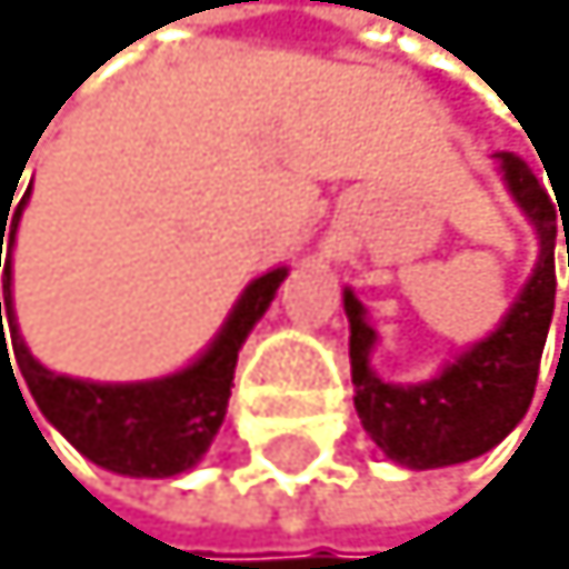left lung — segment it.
I'll return each instance as SVG.
<instances>
[{
  "mask_svg": "<svg viewBox=\"0 0 569 569\" xmlns=\"http://www.w3.org/2000/svg\"><path fill=\"white\" fill-rule=\"evenodd\" d=\"M497 168L503 187L522 209V217L537 231V264L503 312V320L467 346L460 357L449 360L433 379L422 382H386L371 368V352L379 346V330L368 323L363 301L346 287L349 316V363L352 386H357V416L371 441L386 452V460L411 467V471H430V467L467 463L475 456L508 438L530 411L537 371H541V352L548 341L556 309V231L559 220H567L563 201H552L548 190L537 183L530 164L515 153H497ZM560 212L556 213L555 209ZM567 268H569V234ZM569 330V301H567Z\"/></svg>",
  "mask_w": 569,
  "mask_h": 569,
  "instance_id": "left-lung-1",
  "label": "left lung"
}]
</instances>
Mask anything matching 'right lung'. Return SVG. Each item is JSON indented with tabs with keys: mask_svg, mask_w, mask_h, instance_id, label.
Returning a JSON list of instances; mask_svg holds the SVG:
<instances>
[{
	"mask_svg": "<svg viewBox=\"0 0 569 569\" xmlns=\"http://www.w3.org/2000/svg\"><path fill=\"white\" fill-rule=\"evenodd\" d=\"M28 194H32V187L24 190L17 209H10L13 198L6 201V206L0 201V246L6 239V264H0V379L2 368L6 375H12L1 330L2 322H10L14 359L18 370L22 371L21 376H13V386L17 379H24L36 408L43 411V419L72 445V449L87 456L91 463L106 467V471L128 475V478L187 475L190 467L201 463V456L209 452L212 438H217L220 422L228 416V397L234 386V363H239L242 341L249 338V330L257 327L260 316L268 312L279 282L287 279L290 268H271L249 282L239 293V301L231 305L228 320L217 330V338H212L187 368L161 375V379H142V382L72 379V375H58L43 368V363L28 352L21 330H17L13 242H17V223H21V212L28 206ZM6 219L11 220L10 229L4 228ZM17 393H21V386H17Z\"/></svg>",
	"mask_w": 569,
	"mask_h": 569,
	"instance_id": "obj_1",
	"label": "right lung"
}]
</instances>
